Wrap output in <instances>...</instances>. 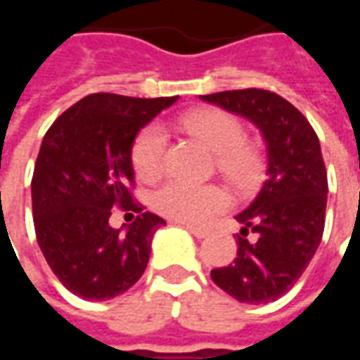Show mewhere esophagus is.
<instances>
[{
	"label": "esophagus",
	"instance_id": "esophagus-1",
	"mask_svg": "<svg viewBox=\"0 0 360 360\" xmlns=\"http://www.w3.org/2000/svg\"><path fill=\"white\" fill-rule=\"evenodd\" d=\"M183 227H185L191 235H195L196 239H204V237H208V235H210L208 229H200V227L191 226V224H183Z\"/></svg>",
	"mask_w": 360,
	"mask_h": 360
}]
</instances>
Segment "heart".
<instances>
[{"label":"heart","instance_id":"b5f03b06","mask_svg":"<svg viewBox=\"0 0 360 360\" xmlns=\"http://www.w3.org/2000/svg\"><path fill=\"white\" fill-rule=\"evenodd\" d=\"M179 125L216 154L218 169L237 187H250L262 172V156L245 141L239 119L221 110H195L179 117ZM167 136L160 125L142 129L133 144V167L144 181L156 179L164 172ZM158 214L175 221L206 224L229 204L226 191L218 185H196L169 179L152 196Z\"/></svg>","mask_w":360,"mask_h":360}]
</instances>
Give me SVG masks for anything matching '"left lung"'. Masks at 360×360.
Segmentation results:
<instances>
[{
  "label": "left lung",
  "instance_id": "obj_1",
  "mask_svg": "<svg viewBox=\"0 0 360 360\" xmlns=\"http://www.w3.org/2000/svg\"><path fill=\"white\" fill-rule=\"evenodd\" d=\"M200 100L249 119L266 142V181L235 216L243 226L237 258L210 274L239 302L266 304L293 287L322 241L328 177L320 141L301 111L270 90H227Z\"/></svg>",
  "mask_w": 360,
  "mask_h": 360
}]
</instances>
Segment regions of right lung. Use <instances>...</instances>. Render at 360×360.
I'll return each instance as SVG.
<instances>
[{"label":"right lung","instance_id":"add662e5","mask_svg":"<svg viewBox=\"0 0 360 360\" xmlns=\"http://www.w3.org/2000/svg\"><path fill=\"white\" fill-rule=\"evenodd\" d=\"M172 98L90 94L63 111L44 136L32 175L36 239L51 271L73 295L108 301L146 270L165 221L133 204V144ZM139 212L131 226H109L113 207Z\"/></svg>","mask_w":360,"mask_h":360}]
</instances>
